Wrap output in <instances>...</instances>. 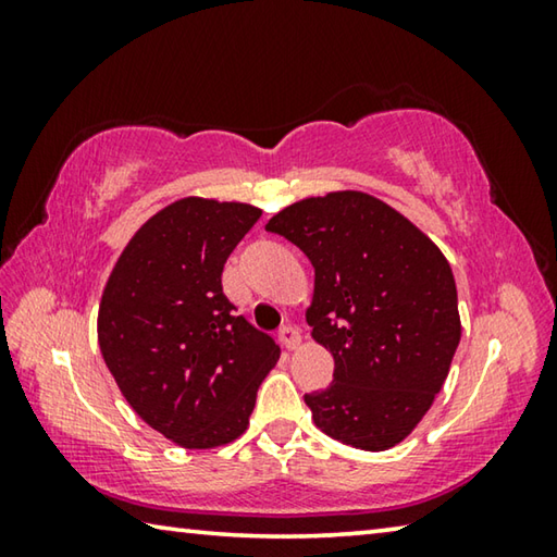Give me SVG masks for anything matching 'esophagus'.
Here are the masks:
<instances>
[{"instance_id":"esophagus-1","label":"esophagus","mask_w":557,"mask_h":557,"mask_svg":"<svg viewBox=\"0 0 557 557\" xmlns=\"http://www.w3.org/2000/svg\"><path fill=\"white\" fill-rule=\"evenodd\" d=\"M280 344L289 348V351H295V348L301 346V332L297 326H282L280 329Z\"/></svg>"}]
</instances>
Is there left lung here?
<instances>
[{
	"label": "left lung",
	"mask_w": 557,
	"mask_h": 557,
	"mask_svg": "<svg viewBox=\"0 0 557 557\" xmlns=\"http://www.w3.org/2000/svg\"><path fill=\"white\" fill-rule=\"evenodd\" d=\"M314 265L312 338L334 356L305 395L324 435L366 451L403 442L447 381L461 338L447 258L418 225L363 191L309 196L272 215Z\"/></svg>",
	"instance_id": "left-lung-1"
}]
</instances>
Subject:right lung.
Wrapping results in <instances>:
<instances>
[{"mask_svg":"<svg viewBox=\"0 0 557 557\" xmlns=\"http://www.w3.org/2000/svg\"><path fill=\"white\" fill-rule=\"evenodd\" d=\"M262 211L186 196L139 225L112 268L98 344L129 408L184 449H213L250 425L280 346L235 317L223 265Z\"/></svg>","mask_w":557,"mask_h":557,"instance_id":"add662e5","label":"right lung"}]
</instances>
